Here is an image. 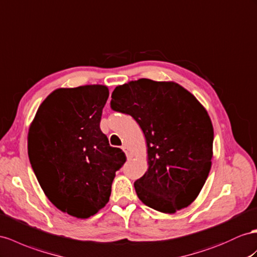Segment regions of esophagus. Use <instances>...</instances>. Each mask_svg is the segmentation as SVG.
Wrapping results in <instances>:
<instances>
[{"instance_id": "1", "label": "esophagus", "mask_w": 257, "mask_h": 257, "mask_svg": "<svg viewBox=\"0 0 257 257\" xmlns=\"http://www.w3.org/2000/svg\"><path fill=\"white\" fill-rule=\"evenodd\" d=\"M121 149H122V151L124 152V154H126V156H127V159L129 160V159H131V157H133V153H131V151L128 149V147L127 146H122L121 147Z\"/></svg>"}]
</instances>
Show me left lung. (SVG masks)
Wrapping results in <instances>:
<instances>
[{"instance_id":"8db88e82","label":"left lung","mask_w":257,"mask_h":257,"mask_svg":"<svg viewBox=\"0 0 257 257\" xmlns=\"http://www.w3.org/2000/svg\"><path fill=\"white\" fill-rule=\"evenodd\" d=\"M110 107L139 123L149 168L135 182L147 206L173 214L199 195L212 166L214 130L203 105L176 82L142 78L118 85Z\"/></svg>"}]
</instances>
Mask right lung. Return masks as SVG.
Masks as SVG:
<instances>
[{"mask_svg":"<svg viewBox=\"0 0 257 257\" xmlns=\"http://www.w3.org/2000/svg\"><path fill=\"white\" fill-rule=\"evenodd\" d=\"M108 95L102 84L57 89L39 106L29 128V161L43 192L77 218L106 205L115 174L126 162L100 129Z\"/></svg>","mask_w":257,"mask_h":257,"instance_id":"1","label":"right lung"}]
</instances>
